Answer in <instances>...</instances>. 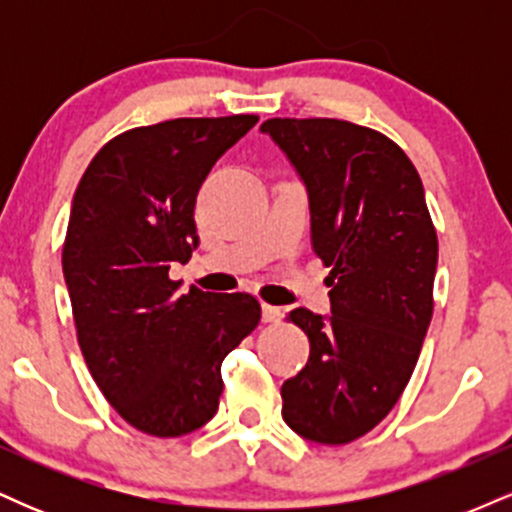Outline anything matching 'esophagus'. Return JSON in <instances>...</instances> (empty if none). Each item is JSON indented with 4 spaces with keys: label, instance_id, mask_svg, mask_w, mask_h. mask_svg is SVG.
I'll return each instance as SVG.
<instances>
[{
    "label": "esophagus",
    "instance_id": "1",
    "mask_svg": "<svg viewBox=\"0 0 512 512\" xmlns=\"http://www.w3.org/2000/svg\"><path fill=\"white\" fill-rule=\"evenodd\" d=\"M279 317H281V308H279V305L262 303V320H264V322H279Z\"/></svg>",
    "mask_w": 512,
    "mask_h": 512
}]
</instances>
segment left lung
I'll return each mask as SVG.
<instances>
[{"instance_id": "8db88e82", "label": "left lung", "mask_w": 512, "mask_h": 512, "mask_svg": "<svg viewBox=\"0 0 512 512\" xmlns=\"http://www.w3.org/2000/svg\"><path fill=\"white\" fill-rule=\"evenodd\" d=\"M301 175L310 240L330 267L332 315L289 322L310 356L281 385V416L313 443L344 445L390 414L433 317L438 236L414 163L385 134L332 117L262 122Z\"/></svg>"}]
</instances>
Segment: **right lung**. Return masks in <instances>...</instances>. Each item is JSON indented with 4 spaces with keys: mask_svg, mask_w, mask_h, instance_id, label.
Instances as JSON below:
<instances>
[{
    "mask_svg": "<svg viewBox=\"0 0 512 512\" xmlns=\"http://www.w3.org/2000/svg\"><path fill=\"white\" fill-rule=\"evenodd\" d=\"M257 115L178 117L117 134L72 199L62 272L93 380L127 424L156 438L202 428L219 409L221 363L262 317L250 293L168 276L199 245L197 192Z\"/></svg>",
    "mask_w": 512,
    "mask_h": 512,
    "instance_id": "obj_1",
    "label": "right lung"
}]
</instances>
